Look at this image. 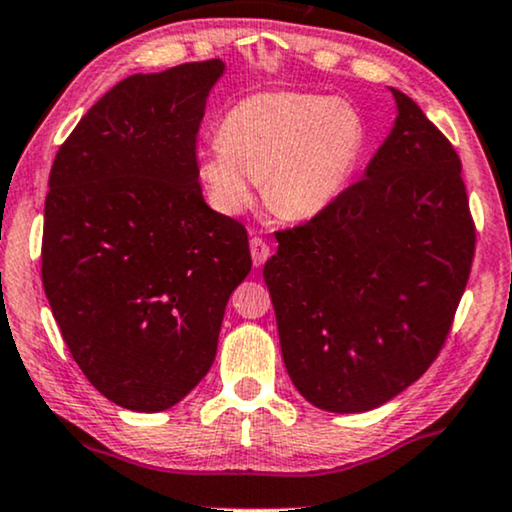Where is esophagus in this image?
Here are the masks:
<instances>
[{"label":"esophagus","instance_id":"esophagus-1","mask_svg":"<svg viewBox=\"0 0 512 512\" xmlns=\"http://www.w3.org/2000/svg\"><path fill=\"white\" fill-rule=\"evenodd\" d=\"M249 247H251V258H254V265H263L265 261H268V256H270L268 242L261 240V237H251Z\"/></svg>","mask_w":512,"mask_h":512}]
</instances>
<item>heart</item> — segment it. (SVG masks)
Returning <instances> with one entry per match:
<instances>
[{"instance_id": "obj_1", "label": "heart", "mask_w": 512, "mask_h": 512, "mask_svg": "<svg viewBox=\"0 0 512 512\" xmlns=\"http://www.w3.org/2000/svg\"><path fill=\"white\" fill-rule=\"evenodd\" d=\"M364 143V119L348 101L263 91L225 112L221 143L199 152L197 174L211 204L225 216L247 211L263 183L272 214L310 221L348 190Z\"/></svg>"}]
</instances>
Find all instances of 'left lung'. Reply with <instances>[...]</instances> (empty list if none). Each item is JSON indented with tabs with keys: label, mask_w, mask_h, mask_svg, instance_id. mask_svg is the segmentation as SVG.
Wrapping results in <instances>:
<instances>
[{
	"label": "left lung",
	"mask_w": 512,
	"mask_h": 512,
	"mask_svg": "<svg viewBox=\"0 0 512 512\" xmlns=\"http://www.w3.org/2000/svg\"><path fill=\"white\" fill-rule=\"evenodd\" d=\"M362 181L277 232L263 280L289 378L317 409L360 414L440 353L475 254L461 159L407 94Z\"/></svg>",
	"instance_id": "1"
}]
</instances>
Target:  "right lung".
Listing matches in <instances>:
<instances>
[{
    "mask_svg": "<svg viewBox=\"0 0 512 512\" xmlns=\"http://www.w3.org/2000/svg\"><path fill=\"white\" fill-rule=\"evenodd\" d=\"M221 58L112 86L53 159L42 282L98 393L174 407L207 376L232 291L251 270L242 223L204 202L197 129Z\"/></svg>",
    "mask_w": 512,
    "mask_h": 512,
    "instance_id": "right-lung-1",
    "label": "right lung"
}]
</instances>
